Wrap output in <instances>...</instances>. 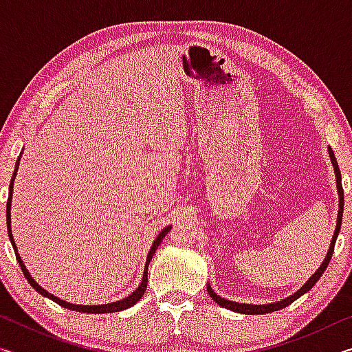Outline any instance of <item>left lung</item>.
Segmentation results:
<instances>
[{
  "label": "left lung",
  "instance_id": "left-lung-1",
  "mask_svg": "<svg viewBox=\"0 0 352 352\" xmlns=\"http://www.w3.org/2000/svg\"><path fill=\"white\" fill-rule=\"evenodd\" d=\"M327 153H329V158H331V163L333 166V174H336V182H337V192H338V212H337V225H336V231H333V236H332V241H331V245L329 250H327V253L324 256L323 262H321V265L318 267L317 270H315L314 275L307 279V281L301 285V289H298L295 294H292L290 296L284 298L281 301H276V302H269V305H245V302H236V301H231V300H226V298L219 296L216 292L211 289L210 284H206V289H208V294L212 298L214 301L217 302L219 306H222L225 309H230V311L237 312V314H245V315H261V314H270V312H275L279 311V309H284L287 307L289 305H292L295 300L298 298L302 296L305 294H307L309 290H311L317 281L320 279V276L323 275L326 267L329 265V261L332 258V253H333V247H336V241L338 237V233H340V226H342V217H343V206H344V197H343V186H342V175H340V169H338V164H337V160H336V155H333V151L331 147H327Z\"/></svg>",
  "mask_w": 352,
  "mask_h": 352
}]
</instances>
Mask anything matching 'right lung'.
Segmentation results:
<instances>
[{"instance_id": "add662e5", "label": "right lung", "mask_w": 352, "mask_h": 352, "mask_svg": "<svg viewBox=\"0 0 352 352\" xmlns=\"http://www.w3.org/2000/svg\"><path fill=\"white\" fill-rule=\"evenodd\" d=\"M20 158H21V153H20V157H19V160H16V163H15L14 175H12V178H10L8 208H6V220H8V233H9L10 243H12V247H14V252H15V256H16V261H19V264H20V267H21L23 273H25V276H26V279H28V283L31 284L32 287H34L35 290H37L40 295H43V296H46V298H50V300L56 301L57 305H60L62 307H67V309H69V311H76V312H83V314H111V312L124 311V309H129V307H132L133 305H136V302H138V301L141 300V296L144 295L146 287H147V270H148V264H151L152 256H153V253H155V252H157V248H158L160 243L163 242V237H164L166 234H168L169 231H170L172 225L166 226V228H163L162 231H160V234H158L157 237H155V241H153V243H152L151 250H148V254H147V258H146V265H144V272H142V279H141V283H140L138 287H136V289H135V290L132 292V294H130L129 296L122 298V300H118V301H115V302H107V305H93V306H91V305H87V306H85V305H73V302L63 301V300H60V298H58V296L50 294V292H47L46 289L41 287V285H40L37 281H35L34 278H32L31 273H29V270L26 269L25 262H23V259H21V256H20V253H19V248H16V243H15V239H14V234H12V228H10L12 192H14V182H15V177H16V170H19V168H20Z\"/></svg>"}]
</instances>
